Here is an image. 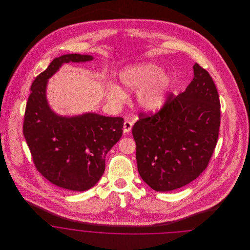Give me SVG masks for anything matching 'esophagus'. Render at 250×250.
I'll use <instances>...</instances> for the list:
<instances>
[{"label":"esophagus","mask_w":250,"mask_h":250,"mask_svg":"<svg viewBox=\"0 0 250 250\" xmlns=\"http://www.w3.org/2000/svg\"><path fill=\"white\" fill-rule=\"evenodd\" d=\"M132 126H133V122L126 120V121L125 122V124H124V133H125V134H127V133L131 130Z\"/></svg>","instance_id":"obj_1"}]
</instances>
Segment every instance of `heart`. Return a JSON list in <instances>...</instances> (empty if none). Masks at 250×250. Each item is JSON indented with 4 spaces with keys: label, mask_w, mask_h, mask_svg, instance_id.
<instances>
[{
    "label": "heart",
    "mask_w": 250,
    "mask_h": 250,
    "mask_svg": "<svg viewBox=\"0 0 250 250\" xmlns=\"http://www.w3.org/2000/svg\"><path fill=\"white\" fill-rule=\"evenodd\" d=\"M120 81L124 87L137 93V104L148 112H155L165 104L167 96L172 84L169 73L162 72V67L153 62L134 64L120 72ZM107 96L113 105L123 104L126 93L118 84H109Z\"/></svg>",
    "instance_id": "b5f03b06"
}]
</instances>
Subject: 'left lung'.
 I'll use <instances>...</instances> for the list:
<instances>
[{
    "label": "left lung",
    "instance_id": "8db88e82",
    "mask_svg": "<svg viewBox=\"0 0 250 250\" xmlns=\"http://www.w3.org/2000/svg\"><path fill=\"white\" fill-rule=\"evenodd\" d=\"M184 93L169 95L154 115L140 113L132 128L138 170L155 191L175 190L198 178L214 153L220 126L219 95L197 62Z\"/></svg>",
    "mask_w": 250,
    "mask_h": 250
}]
</instances>
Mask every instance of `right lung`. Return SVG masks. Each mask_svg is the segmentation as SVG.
<instances>
[{
  "instance_id": "right-lung-1",
  "label": "right lung",
  "mask_w": 250,
  "mask_h": 250,
  "mask_svg": "<svg viewBox=\"0 0 250 250\" xmlns=\"http://www.w3.org/2000/svg\"><path fill=\"white\" fill-rule=\"evenodd\" d=\"M93 59L76 53L55 58L32 83L25 109L23 135L37 170L67 190H88L95 186L104 173L107 152L123 135L121 117L94 112L60 116L48 105V79L63 63Z\"/></svg>"
}]
</instances>
